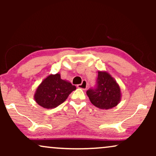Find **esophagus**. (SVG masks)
Instances as JSON below:
<instances>
[{"label": "esophagus", "instance_id": "34e87169", "mask_svg": "<svg viewBox=\"0 0 156 156\" xmlns=\"http://www.w3.org/2000/svg\"><path fill=\"white\" fill-rule=\"evenodd\" d=\"M87 85H88V84H87V81L86 80H83L82 84L77 85V87H78V88H80V89H83V90H85V89L87 88Z\"/></svg>", "mask_w": 156, "mask_h": 156}]
</instances>
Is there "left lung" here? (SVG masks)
<instances>
[{
	"instance_id": "left-lung-1",
	"label": "left lung",
	"mask_w": 156,
	"mask_h": 156,
	"mask_svg": "<svg viewBox=\"0 0 156 156\" xmlns=\"http://www.w3.org/2000/svg\"><path fill=\"white\" fill-rule=\"evenodd\" d=\"M89 100L96 107L109 109L121 101V91L116 81L106 71L98 72L97 87L87 91Z\"/></svg>"
}]
</instances>
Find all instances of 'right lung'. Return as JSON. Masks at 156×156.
Wrapping results in <instances>:
<instances>
[{
  "mask_svg": "<svg viewBox=\"0 0 156 156\" xmlns=\"http://www.w3.org/2000/svg\"><path fill=\"white\" fill-rule=\"evenodd\" d=\"M75 89L69 81L62 80L60 74H50L37 87L34 99L42 107L53 108L62 104Z\"/></svg>",
  "mask_w": 156,
  "mask_h": 156,
  "instance_id": "add662e5",
  "label": "right lung"
}]
</instances>
